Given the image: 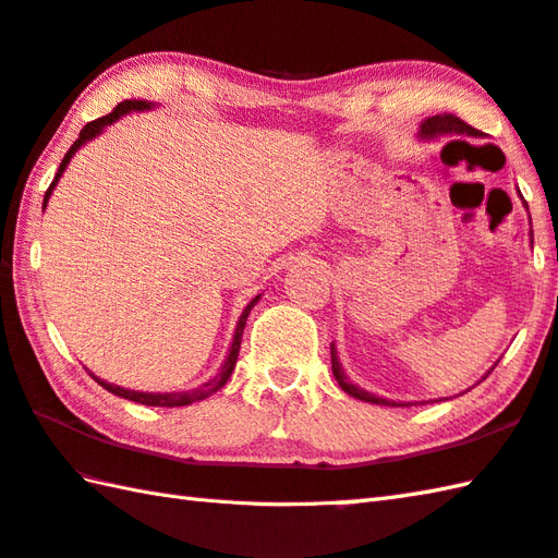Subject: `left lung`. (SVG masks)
<instances>
[{
	"instance_id": "left-lung-1",
	"label": "left lung",
	"mask_w": 558,
	"mask_h": 558,
	"mask_svg": "<svg viewBox=\"0 0 558 558\" xmlns=\"http://www.w3.org/2000/svg\"><path fill=\"white\" fill-rule=\"evenodd\" d=\"M462 133H469V135H472V133H474V128H472V125H466L462 118H457V116H452V113L433 116V118L423 120V123H421V135H423V137L462 135ZM331 367H333V377H336V381H338V385H341V389L345 391V395H351V397H355V399H360V401L379 403V407H397L395 401L379 399V397H375V395H367L365 389L355 387L353 381L343 375V369H341V363H338V357H336V348H333V345H331Z\"/></svg>"
}]
</instances>
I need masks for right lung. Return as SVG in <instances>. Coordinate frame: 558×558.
Returning a JSON list of instances; mask_svg holds the SVG:
<instances>
[{
	"label": "right lung",
	"mask_w": 558,
	"mask_h": 558,
	"mask_svg": "<svg viewBox=\"0 0 558 558\" xmlns=\"http://www.w3.org/2000/svg\"><path fill=\"white\" fill-rule=\"evenodd\" d=\"M142 108H149V104H147V101H142V98H140V101H137V98H128V101L118 104V106L113 108V111L108 113V116H104V118H96V120H92V123H86V125L82 128L80 137L74 140V145L70 147L68 155H64V159H62V163H60L58 173H54V179H52V183H50V189L46 191V198H43V207H46V203H48V198H50V193H52V189H54V183H58V179L62 177V171H64V167H68V163H70V159H72L74 151L80 149L86 140H92V137H96L98 133H101L104 125H111L113 120H118V118L123 116V113H128V111H142ZM256 302H258V298H254V300L248 302V307L244 310L242 319H239V324H236L234 341H232V351H229V355H227V360H225L220 377H215L213 381H207V385H203V387H198V389H193V391H177V395H145V391H130V389H123V387L108 385V381L98 379V377H94V375H92V377H94V379L98 381V385H101L104 389L111 391V395H116V397H123V399H130V401H137V403H145V407H189V403H193V401H201V399H205V397H210L213 391L220 389V387L225 385V381L229 379V375L234 373L239 348H242V333H244V326H246V319H248V312H251V307H254Z\"/></svg>",
	"instance_id": "obj_1"
}]
</instances>
